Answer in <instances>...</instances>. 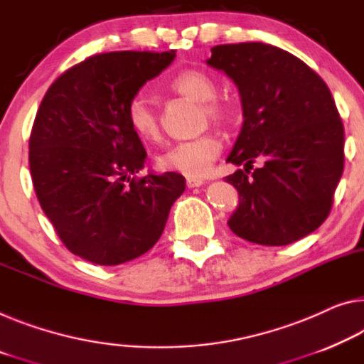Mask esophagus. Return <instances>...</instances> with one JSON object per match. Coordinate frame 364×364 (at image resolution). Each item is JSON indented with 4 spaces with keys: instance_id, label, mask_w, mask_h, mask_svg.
<instances>
[{
    "instance_id": "obj_1",
    "label": "esophagus",
    "mask_w": 364,
    "mask_h": 364,
    "mask_svg": "<svg viewBox=\"0 0 364 364\" xmlns=\"http://www.w3.org/2000/svg\"><path fill=\"white\" fill-rule=\"evenodd\" d=\"M203 183H205L203 178H197V177H187V187H188V188L200 187V186H203Z\"/></svg>"
}]
</instances>
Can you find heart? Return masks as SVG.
<instances>
[{"instance_id": "1", "label": "heart", "mask_w": 364, "mask_h": 364, "mask_svg": "<svg viewBox=\"0 0 364 364\" xmlns=\"http://www.w3.org/2000/svg\"><path fill=\"white\" fill-rule=\"evenodd\" d=\"M169 87L182 96L200 102L201 119L216 125H226L232 119V107L228 100L216 96L218 87L213 77L200 70H182L171 77ZM127 122L136 136L156 139L159 136V117L151 100L143 92L128 99L125 107ZM223 149L216 135H203L188 141H181L166 148L158 156V166L163 171L178 172L187 177H203L210 172Z\"/></svg>"}]
</instances>
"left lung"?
<instances>
[{
    "mask_svg": "<svg viewBox=\"0 0 364 364\" xmlns=\"http://www.w3.org/2000/svg\"><path fill=\"white\" fill-rule=\"evenodd\" d=\"M206 63L234 81L244 112L228 156L244 166L225 177L239 192L228 226L262 245L303 239L327 220L343 172L345 132L331 89L304 61L262 42L216 46ZM255 160L262 166L254 170Z\"/></svg>",
    "mask_w": 364,
    "mask_h": 364,
    "instance_id": "1",
    "label": "left lung"
}]
</instances>
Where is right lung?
<instances>
[{
  "instance_id": "add662e5",
  "label": "right lung",
  "mask_w": 364,
  "mask_h": 364,
  "mask_svg": "<svg viewBox=\"0 0 364 364\" xmlns=\"http://www.w3.org/2000/svg\"><path fill=\"white\" fill-rule=\"evenodd\" d=\"M176 52H109L66 70L42 99L29 138L33 190L65 247L97 265L136 259L158 242L186 190L177 172L135 174L146 151L128 99Z\"/></svg>"
}]
</instances>
